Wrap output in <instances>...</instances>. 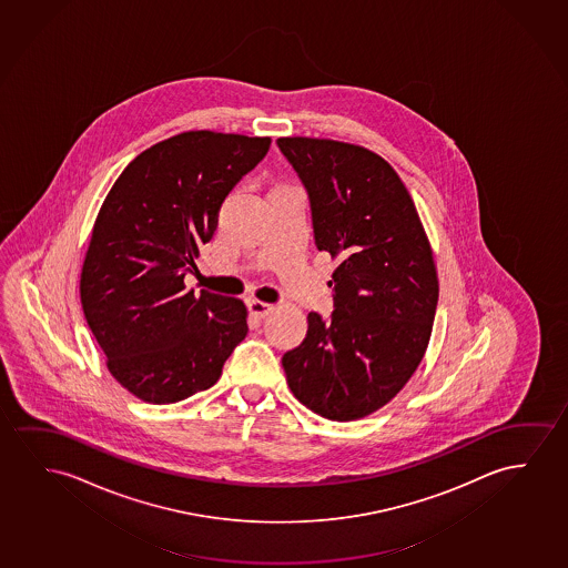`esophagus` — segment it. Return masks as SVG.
<instances>
[{
  "mask_svg": "<svg viewBox=\"0 0 568 568\" xmlns=\"http://www.w3.org/2000/svg\"><path fill=\"white\" fill-rule=\"evenodd\" d=\"M247 306H250V313L255 314L257 318H265V316L273 313V308H275V306L270 305V303H263V301H257V298H252Z\"/></svg>",
  "mask_w": 568,
  "mask_h": 568,
  "instance_id": "esophagus-1",
  "label": "esophagus"
}]
</instances>
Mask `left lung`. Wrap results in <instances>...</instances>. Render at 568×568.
Wrapping results in <instances>:
<instances>
[{"label":"left lung","instance_id":"left-lung-1","mask_svg":"<svg viewBox=\"0 0 568 568\" xmlns=\"http://www.w3.org/2000/svg\"><path fill=\"white\" fill-rule=\"evenodd\" d=\"M305 183L314 240L337 260L328 321L308 314L301 346L283 355L296 400L349 422L390 403L418 369L436 318L434 252L410 193L387 160L328 139H277Z\"/></svg>","mask_w":568,"mask_h":568}]
</instances>
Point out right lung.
I'll return each instance as SVG.
<instances>
[{
	"label": "right lung",
	"instance_id": "add662e5",
	"mask_svg": "<svg viewBox=\"0 0 568 568\" xmlns=\"http://www.w3.org/2000/svg\"><path fill=\"white\" fill-rule=\"evenodd\" d=\"M270 136L190 131L134 158L99 209L80 277L83 316L108 369L152 404L213 387L247 334L240 298L185 288L222 201Z\"/></svg>",
	"mask_w": 568,
	"mask_h": 568
}]
</instances>
